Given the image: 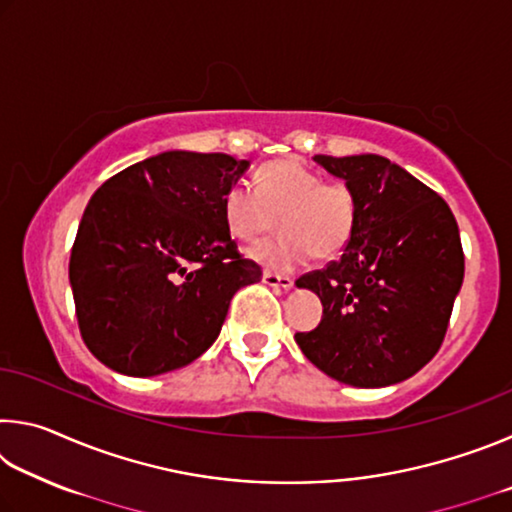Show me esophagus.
Returning a JSON list of instances; mask_svg holds the SVG:
<instances>
[{
  "label": "esophagus",
  "mask_w": 512,
  "mask_h": 512,
  "mask_svg": "<svg viewBox=\"0 0 512 512\" xmlns=\"http://www.w3.org/2000/svg\"><path fill=\"white\" fill-rule=\"evenodd\" d=\"M264 284H268V287H275V289H291L293 287V280L287 275H277V273H271L266 271L264 273Z\"/></svg>",
  "instance_id": "esophagus-1"
}]
</instances>
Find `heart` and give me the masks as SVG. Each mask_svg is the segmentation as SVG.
<instances>
[{"instance_id":"b5f03b06","label":"heart","mask_w":512,"mask_h":512,"mask_svg":"<svg viewBox=\"0 0 512 512\" xmlns=\"http://www.w3.org/2000/svg\"><path fill=\"white\" fill-rule=\"evenodd\" d=\"M225 221L235 237L257 239L280 219L282 235L248 250L257 264L293 271L311 255L334 259L348 248L357 225V194L343 180H325L300 160L273 162L225 196Z\"/></svg>"}]
</instances>
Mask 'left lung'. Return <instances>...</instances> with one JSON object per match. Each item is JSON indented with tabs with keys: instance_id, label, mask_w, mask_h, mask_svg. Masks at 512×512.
I'll return each mask as SVG.
<instances>
[{
	"instance_id": "obj_1",
	"label": "left lung",
	"mask_w": 512,
	"mask_h": 512,
	"mask_svg": "<svg viewBox=\"0 0 512 512\" xmlns=\"http://www.w3.org/2000/svg\"><path fill=\"white\" fill-rule=\"evenodd\" d=\"M314 160L354 189L357 225L341 259L296 282L323 302L318 327L296 343L343 384H400L445 339L465 273L456 219L433 189L381 155Z\"/></svg>"
}]
</instances>
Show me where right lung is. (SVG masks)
I'll return each instance as SVG.
<instances>
[{
	"instance_id": "1",
	"label": "right lung",
	"mask_w": 512,
	"mask_h": 512,
	"mask_svg": "<svg viewBox=\"0 0 512 512\" xmlns=\"http://www.w3.org/2000/svg\"><path fill=\"white\" fill-rule=\"evenodd\" d=\"M225 153L164 151L106 180L69 257L88 350L128 377L178 370L210 348L262 268L239 255L225 196L248 169Z\"/></svg>"
}]
</instances>
